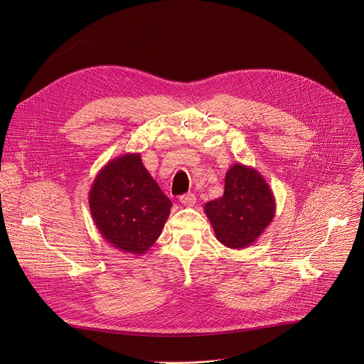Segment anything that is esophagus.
I'll use <instances>...</instances> for the list:
<instances>
[{"instance_id": "1", "label": "esophagus", "mask_w": 364, "mask_h": 364, "mask_svg": "<svg viewBox=\"0 0 364 364\" xmlns=\"http://www.w3.org/2000/svg\"><path fill=\"white\" fill-rule=\"evenodd\" d=\"M180 201H181L184 205H187V207H193V205L196 204L197 198H196V196H194V194H191V193H187V194H183V196H180Z\"/></svg>"}]
</instances>
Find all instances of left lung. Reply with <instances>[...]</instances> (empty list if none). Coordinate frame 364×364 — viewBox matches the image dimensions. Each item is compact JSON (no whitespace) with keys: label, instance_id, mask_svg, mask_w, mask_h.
I'll return each mask as SVG.
<instances>
[{"label":"left lung","instance_id":"1","mask_svg":"<svg viewBox=\"0 0 364 364\" xmlns=\"http://www.w3.org/2000/svg\"><path fill=\"white\" fill-rule=\"evenodd\" d=\"M275 210V197L264 176L240 163L228 170L223 196L204 204L216 239L230 249L253 245L271 225Z\"/></svg>","mask_w":364,"mask_h":364}]
</instances>
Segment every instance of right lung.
<instances>
[{
	"label": "right lung",
	"mask_w": 364,
	"mask_h": 364,
	"mask_svg": "<svg viewBox=\"0 0 364 364\" xmlns=\"http://www.w3.org/2000/svg\"><path fill=\"white\" fill-rule=\"evenodd\" d=\"M171 205L135 152L103 166L89 190L90 215L102 237L136 256L159 239Z\"/></svg>",
	"instance_id": "obj_1"
}]
</instances>
